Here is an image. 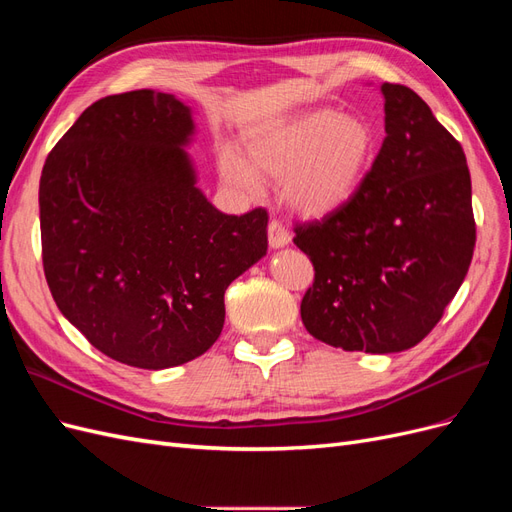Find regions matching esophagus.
Masks as SVG:
<instances>
[{
	"instance_id": "34e87169",
	"label": "esophagus",
	"mask_w": 512,
	"mask_h": 512,
	"mask_svg": "<svg viewBox=\"0 0 512 512\" xmlns=\"http://www.w3.org/2000/svg\"><path fill=\"white\" fill-rule=\"evenodd\" d=\"M267 232H269V245L273 250H280V247H286L290 243V232L284 228L282 222L271 220Z\"/></svg>"
}]
</instances>
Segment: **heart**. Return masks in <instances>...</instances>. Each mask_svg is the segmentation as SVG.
I'll list each match as a JSON object with an SVG mask.
<instances>
[{
    "label": "heart",
    "mask_w": 512,
    "mask_h": 512,
    "mask_svg": "<svg viewBox=\"0 0 512 512\" xmlns=\"http://www.w3.org/2000/svg\"><path fill=\"white\" fill-rule=\"evenodd\" d=\"M376 145V132L361 115L309 108L247 134L245 158L232 147L222 149L218 170L232 190L252 198L265 190L262 179L282 181V194L294 211L322 218L359 190Z\"/></svg>",
    "instance_id": "obj_1"
}]
</instances>
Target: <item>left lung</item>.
Here are the masks:
<instances>
[{
  "label": "left lung",
  "mask_w": 512,
  "mask_h": 512,
  "mask_svg": "<svg viewBox=\"0 0 512 512\" xmlns=\"http://www.w3.org/2000/svg\"><path fill=\"white\" fill-rule=\"evenodd\" d=\"M384 143L359 190L294 228L314 265L301 301L309 335L389 354L436 327L470 269L476 224L466 153L425 100L384 83Z\"/></svg>",
  "instance_id": "left-lung-1"
}]
</instances>
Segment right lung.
I'll return each instance as SVG.
<instances>
[{"label":"right lung","mask_w":512,"mask_h":512,"mask_svg":"<svg viewBox=\"0 0 512 512\" xmlns=\"http://www.w3.org/2000/svg\"><path fill=\"white\" fill-rule=\"evenodd\" d=\"M192 136L188 104L128 91L85 108L42 168L53 299L91 346L132 367L205 354L226 288L267 254L265 209L226 215L196 188Z\"/></svg>","instance_id":"obj_1"}]
</instances>
